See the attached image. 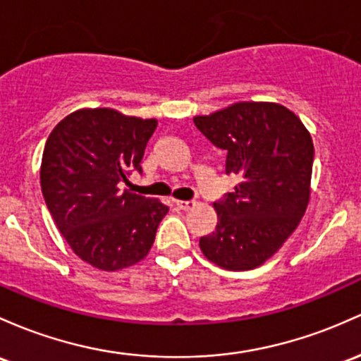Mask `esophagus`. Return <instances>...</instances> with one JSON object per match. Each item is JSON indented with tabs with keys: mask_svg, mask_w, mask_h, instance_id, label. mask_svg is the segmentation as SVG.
Returning <instances> with one entry per match:
<instances>
[{
	"mask_svg": "<svg viewBox=\"0 0 361 361\" xmlns=\"http://www.w3.org/2000/svg\"><path fill=\"white\" fill-rule=\"evenodd\" d=\"M176 207L180 211H190V209L195 207V202L193 200H176Z\"/></svg>",
	"mask_w": 361,
	"mask_h": 361,
	"instance_id": "esophagus-1",
	"label": "esophagus"
}]
</instances>
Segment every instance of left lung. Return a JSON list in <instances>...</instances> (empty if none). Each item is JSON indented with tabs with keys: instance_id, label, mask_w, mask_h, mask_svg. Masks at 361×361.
Instances as JSON below:
<instances>
[{
	"instance_id": "1",
	"label": "left lung",
	"mask_w": 361,
	"mask_h": 361,
	"mask_svg": "<svg viewBox=\"0 0 361 361\" xmlns=\"http://www.w3.org/2000/svg\"><path fill=\"white\" fill-rule=\"evenodd\" d=\"M197 128L226 152V174H238L235 192L214 202L217 226L200 250L229 271L262 265L298 226L310 199L314 142L300 118L274 102H238Z\"/></svg>"
}]
</instances>
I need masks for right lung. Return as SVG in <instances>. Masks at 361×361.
Masks as SVG:
<instances>
[{"label":"right lung","mask_w":361,"mask_h":361,"mask_svg":"<svg viewBox=\"0 0 361 361\" xmlns=\"http://www.w3.org/2000/svg\"><path fill=\"white\" fill-rule=\"evenodd\" d=\"M156 120L114 109L75 111L46 142L41 188L59 233L82 260L101 271L140 262L169 211L125 188L142 173Z\"/></svg>","instance_id":"1"}]
</instances>
